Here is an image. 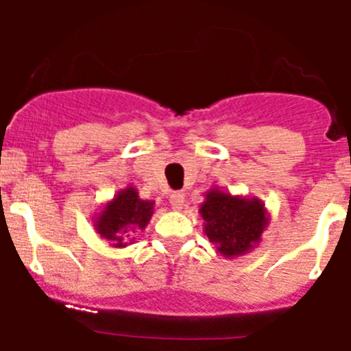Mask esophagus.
Wrapping results in <instances>:
<instances>
[{
    "instance_id": "34e87169",
    "label": "esophagus",
    "mask_w": 351,
    "mask_h": 351,
    "mask_svg": "<svg viewBox=\"0 0 351 351\" xmlns=\"http://www.w3.org/2000/svg\"><path fill=\"white\" fill-rule=\"evenodd\" d=\"M170 206H172L173 210H181L184 207V195L181 191L170 193Z\"/></svg>"
}]
</instances>
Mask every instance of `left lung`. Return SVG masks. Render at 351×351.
I'll return each instance as SVG.
<instances>
[{
    "mask_svg": "<svg viewBox=\"0 0 351 351\" xmlns=\"http://www.w3.org/2000/svg\"><path fill=\"white\" fill-rule=\"evenodd\" d=\"M200 204L204 234L225 258L247 255L262 241L271 223L265 204L256 197L232 195L221 188H210Z\"/></svg>",
    "mask_w": 351,
    "mask_h": 351,
    "instance_id": "left-lung-1",
    "label": "left lung"
}]
</instances>
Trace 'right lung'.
Masks as SVG:
<instances>
[{
  "label": "right lung",
  "instance_id": "right-lung-1",
  "mask_svg": "<svg viewBox=\"0 0 351 351\" xmlns=\"http://www.w3.org/2000/svg\"><path fill=\"white\" fill-rule=\"evenodd\" d=\"M154 214V200H142L137 188L126 186L105 202L93 216V226L108 246L121 250L135 241V234L145 230Z\"/></svg>",
  "mask_w": 351,
  "mask_h": 351
}]
</instances>
